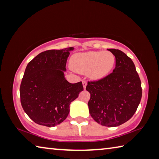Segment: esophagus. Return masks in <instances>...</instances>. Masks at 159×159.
I'll return each mask as SVG.
<instances>
[{
  "instance_id": "1",
  "label": "esophagus",
  "mask_w": 159,
  "mask_h": 159,
  "mask_svg": "<svg viewBox=\"0 0 159 159\" xmlns=\"http://www.w3.org/2000/svg\"><path fill=\"white\" fill-rule=\"evenodd\" d=\"M82 83H83V88H84V89H85L86 85H87V82H86L85 80H83Z\"/></svg>"
}]
</instances>
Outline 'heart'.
Here are the masks:
<instances>
[{"mask_svg":"<svg viewBox=\"0 0 159 159\" xmlns=\"http://www.w3.org/2000/svg\"><path fill=\"white\" fill-rule=\"evenodd\" d=\"M115 63V57L110 52L90 51L77 53L71 58V66L74 71L85 74L91 79H98L111 71Z\"/></svg>","mask_w":159,"mask_h":159,"instance_id":"obj_1","label":"heart"}]
</instances>
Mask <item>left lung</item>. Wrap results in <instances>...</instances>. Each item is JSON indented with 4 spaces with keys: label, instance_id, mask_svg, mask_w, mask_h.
Wrapping results in <instances>:
<instances>
[{
    "label": "left lung",
    "instance_id": "1",
    "mask_svg": "<svg viewBox=\"0 0 159 159\" xmlns=\"http://www.w3.org/2000/svg\"><path fill=\"white\" fill-rule=\"evenodd\" d=\"M116 58L113 72L103 79L88 81L90 114L99 124L116 127L135 113L142 98L141 80L131 59L117 49H108Z\"/></svg>",
    "mask_w": 159,
    "mask_h": 159
}]
</instances>
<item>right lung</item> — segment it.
Returning a JSON list of instances; mask_svg holds the SVG:
<instances>
[{
	"mask_svg": "<svg viewBox=\"0 0 159 159\" xmlns=\"http://www.w3.org/2000/svg\"><path fill=\"white\" fill-rule=\"evenodd\" d=\"M70 47L49 50L35 57L26 66L20 93L21 107L39 125L54 127L66 119L69 105L83 90L82 82L70 83L64 71Z\"/></svg>",
	"mask_w": 159,
	"mask_h": 159,
	"instance_id": "1",
	"label": "right lung"
}]
</instances>
